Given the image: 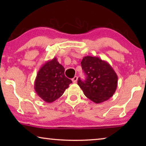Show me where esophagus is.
<instances>
[{
    "label": "esophagus",
    "instance_id": "obj_1",
    "mask_svg": "<svg viewBox=\"0 0 146 146\" xmlns=\"http://www.w3.org/2000/svg\"><path fill=\"white\" fill-rule=\"evenodd\" d=\"M77 80H78V76H75V77L72 78V81H73V83H76V82H77Z\"/></svg>",
    "mask_w": 146,
    "mask_h": 146
}]
</instances>
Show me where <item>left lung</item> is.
<instances>
[{"instance_id":"8db88e82","label":"left lung","mask_w":146,"mask_h":146,"mask_svg":"<svg viewBox=\"0 0 146 146\" xmlns=\"http://www.w3.org/2000/svg\"><path fill=\"white\" fill-rule=\"evenodd\" d=\"M86 78H78V85L86 97L96 104L108 100L115 93L118 84L117 73L108 62L97 56H86L81 62Z\"/></svg>"}]
</instances>
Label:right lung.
<instances>
[{
    "label": "right lung",
    "instance_id": "obj_1",
    "mask_svg": "<svg viewBox=\"0 0 146 146\" xmlns=\"http://www.w3.org/2000/svg\"><path fill=\"white\" fill-rule=\"evenodd\" d=\"M64 68L56 57L41 66L35 80L34 88L38 96L47 103L60 98L72 83L64 75Z\"/></svg>",
    "mask_w": 146,
    "mask_h": 146
}]
</instances>
